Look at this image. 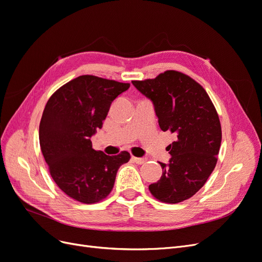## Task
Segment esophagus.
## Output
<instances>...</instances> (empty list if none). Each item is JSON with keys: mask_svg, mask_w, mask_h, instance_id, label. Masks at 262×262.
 I'll return each instance as SVG.
<instances>
[{"mask_svg": "<svg viewBox=\"0 0 262 262\" xmlns=\"http://www.w3.org/2000/svg\"><path fill=\"white\" fill-rule=\"evenodd\" d=\"M132 161H133L134 163H137V164L141 165V164H144V163L146 162V158H144V157H134V156H132Z\"/></svg>", "mask_w": 262, "mask_h": 262, "instance_id": "esophagus-1", "label": "esophagus"}]
</instances>
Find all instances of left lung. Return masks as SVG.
Segmentation results:
<instances>
[{
    "label": "left lung",
    "instance_id": "8db88e82",
    "mask_svg": "<svg viewBox=\"0 0 262 262\" xmlns=\"http://www.w3.org/2000/svg\"><path fill=\"white\" fill-rule=\"evenodd\" d=\"M132 84L153 102L160 128L177 137L167 146L171 155L168 164L160 162L161 179L148 186L149 191L166 203L187 200L215 168L222 141L215 107L199 83L177 71Z\"/></svg>",
    "mask_w": 262,
    "mask_h": 262
}]
</instances>
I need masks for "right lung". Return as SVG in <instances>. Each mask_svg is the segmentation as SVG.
<instances>
[{
  "label": "right lung",
  "instance_id": "1",
  "mask_svg": "<svg viewBox=\"0 0 262 262\" xmlns=\"http://www.w3.org/2000/svg\"><path fill=\"white\" fill-rule=\"evenodd\" d=\"M130 87L93 75H82L55 92L45 107L39 142L50 175L72 199L96 203L110 193L119 167L130 154L109 156L95 150L91 138L101 129L113 101Z\"/></svg>",
  "mask_w": 262,
  "mask_h": 262
}]
</instances>
